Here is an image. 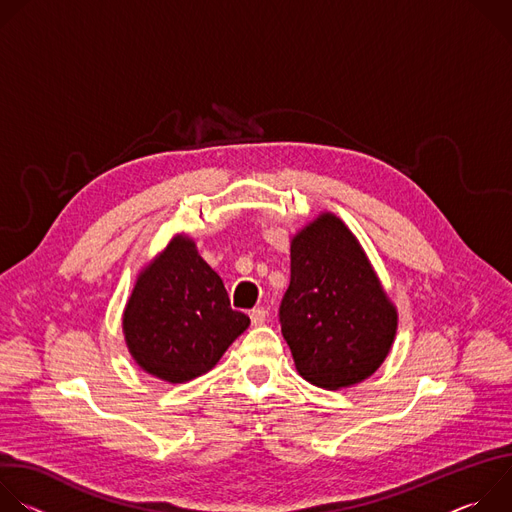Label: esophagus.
<instances>
[{
	"label": "esophagus",
	"mask_w": 512,
	"mask_h": 512,
	"mask_svg": "<svg viewBox=\"0 0 512 512\" xmlns=\"http://www.w3.org/2000/svg\"><path fill=\"white\" fill-rule=\"evenodd\" d=\"M249 318H251V324H253V326H261V324H265V320H267V310H265V308H253V310L249 312Z\"/></svg>",
	"instance_id": "34e87169"
}]
</instances>
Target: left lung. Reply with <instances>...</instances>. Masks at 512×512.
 Instances as JSON below:
<instances>
[{
    "mask_svg": "<svg viewBox=\"0 0 512 512\" xmlns=\"http://www.w3.org/2000/svg\"><path fill=\"white\" fill-rule=\"evenodd\" d=\"M289 253L279 322L298 373L330 391L369 379L391 352L399 316L367 253L334 212L291 237Z\"/></svg>",
    "mask_w": 512,
    "mask_h": 512,
    "instance_id": "left-lung-1",
    "label": "left lung"
}]
</instances>
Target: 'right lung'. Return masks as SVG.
Here are the masks:
<instances>
[{"label":"right lung","mask_w":512,"mask_h":512,"mask_svg":"<svg viewBox=\"0 0 512 512\" xmlns=\"http://www.w3.org/2000/svg\"><path fill=\"white\" fill-rule=\"evenodd\" d=\"M249 324L188 235H176L143 265L123 310L131 358L172 385L208 373Z\"/></svg>","instance_id":"right-lung-1"}]
</instances>
